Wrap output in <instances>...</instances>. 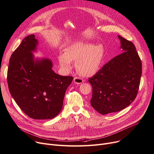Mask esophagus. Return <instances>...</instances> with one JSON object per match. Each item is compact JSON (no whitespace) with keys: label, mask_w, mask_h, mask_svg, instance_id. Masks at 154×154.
<instances>
[{"label":"esophagus","mask_w":154,"mask_h":154,"mask_svg":"<svg viewBox=\"0 0 154 154\" xmlns=\"http://www.w3.org/2000/svg\"><path fill=\"white\" fill-rule=\"evenodd\" d=\"M74 83H75L77 84H80L82 82H84V79L80 78V77H74Z\"/></svg>","instance_id":"esophagus-1"}]
</instances>
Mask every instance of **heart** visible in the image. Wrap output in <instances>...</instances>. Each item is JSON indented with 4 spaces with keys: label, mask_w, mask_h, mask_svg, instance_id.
<instances>
[{
    "label": "heart",
    "mask_w": 154,
    "mask_h": 154,
    "mask_svg": "<svg viewBox=\"0 0 154 154\" xmlns=\"http://www.w3.org/2000/svg\"><path fill=\"white\" fill-rule=\"evenodd\" d=\"M104 55L105 48L102 45L78 42L66 48L64 54L59 55V60L61 67L66 70L71 69L72 61H76L79 74L90 76L99 69Z\"/></svg>",
    "instance_id": "obj_1"
}]
</instances>
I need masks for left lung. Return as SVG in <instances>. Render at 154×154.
I'll use <instances>...</instances> for the list:
<instances>
[{
    "instance_id": "8db88e82",
    "label": "left lung",
    "mask_w": 154,
    "mask_h": 154,
    "mask_svg": "<svg viewBox=\"0 0 154 154\" xmlns=\"http://www.w3.org/2000/svg\"><path fill=\"white\" fill-rule=\"evenodd\" d=\"M123 52L88 79L92 86L91 104L102 115L116 112L135 99L140 82L142 62L134 44L119 35Z\"/></svg>"
}]
</instances>
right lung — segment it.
I'll return each instance as SVG.
<instances>
[{"label": "right lung", "mask_w": 154, "mask_h": 154, "mask_svg": "<svg viewBox=\"0 0 154 154\" xmlns=\"http://www.w3.org/2000/svg\"><path fill=\"white\" fill-rule=\"evenodd\" d=\"M37 44L34 34L28 35L12 53L7 70L8 87L15 102L29 117L51 119L61 111L73 77L57 74L49 59L34 60L32 52Z\"/></svg>", "instance_id": "1"}]
</instances>
